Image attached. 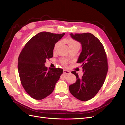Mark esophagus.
Listing matches in <instances>:
<instances>
[{
	"mask_svg": "<svg viewBox=\"0 0 125 125\" xmlns=\"http://www.w3.org/2000/svg\"><path fill=\"white\" fill-rule=\"evenodd\" d=\"M63 73L66 74H69L70 73V72L69 70L65 69V70H63Z\"/></svg>",
	"mask_w": 125,
	"mask_h": 125,
	"instance_id": "34e87169",
	"label": "esophagus"
}]
</instances>
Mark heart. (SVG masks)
I'll return each mask as SVG.
<instances>
[{
  "label": "heart",
  "mask_w": 125,
  "mask_h": 125,
  "mask_svg": "<svg viewBox=\"0 0 125 125\" xmlns=\"http://www.w3.org/2000/svg\"><path fill=\"white\" fill-rule=\"evenodd\" d=\"M60 42H57L55 44V47H54V50H56V49L57 48V47L59 46V45H60ZM67 44H68L70 48H71L74 47L76 46H78V45H79V44L78 43V42H77L76 41H75V40H74L73 39H69L67 40ZM63 62L64 63H66L65 60H63Z\"/></svg>",
  "instance_id": "obj_1"
}]
</instances>
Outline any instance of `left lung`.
Instances as JSON below:
<instances>
[{
	"label": "left lung",
	"mask_w": 125,
	"mask_h": 125,
	"mask_svg": "<svg viewBox=\"0 0 125 125\" xmlns=\"http://www.w3.org/2000/svg\"><path fill=\"white\" fill-rule=\"evenodd\" d=\"M72 39L80 43L82 51L77 62L81 63L83 75L79 78L73 71L77 81L69 86L71 94L82 101L91 99L99 91L108 71L107 57L103 45L92 34H70Z\"/></svg>",
	"instance_id": "left-lung-1"
}]
</instances>
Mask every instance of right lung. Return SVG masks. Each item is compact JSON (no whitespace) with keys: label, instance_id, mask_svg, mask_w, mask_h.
<instances>
[{"label":"right lung","instance_id":"add662e5","mask_svg":"<svg viewBox=\"0 0 125 125\" xmlns=\"http://www.w3.org/2000/svg\"><path fill=\"white\" fill-rule=\"evenodd\" d=\"M42 32L30 39L18 58V72L22 86L29 95L42 100L53 91L63 73L59 68L45 67L46 59L52 57L55 44L65 35Z\"/></svg>","mask_w":125,"mask_h":125}]
</instances>
